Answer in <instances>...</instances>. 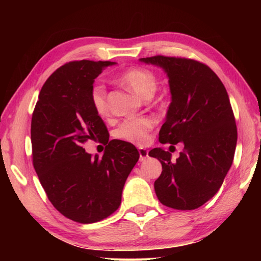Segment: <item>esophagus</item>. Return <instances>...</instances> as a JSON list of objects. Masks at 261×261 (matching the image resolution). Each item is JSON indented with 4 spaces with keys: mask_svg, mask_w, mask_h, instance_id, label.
Instances as JSON below:
<instances>
[{
    "mask_svg": "<svg viewBox=\"0 0 261 261\" xmlns=\"http://www.w3.org/2000/svg\"><path fill=\"white\" fill-rule=\"evenodd\" d=\"M139 156H140V162H143L148 158V150L145 148H139Z\"/></svg>",
    "mask_w": 261,
    "mask_h": 261,
    "instance_id": "34e87169",
    "label": "esophagus"
}]
</instances>
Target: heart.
<instances>
[{
    "label": "heart",
    "mask_w": 261,
    "mask_h": 261,
    "mask_svg": "<svg viewBox=\"0 0 261 261\" xmlns=\"http://www.w3.org/2000/svg\"><path fill=\"white\" fill-rule=\"evenodd\" d=\"M120 84L125 86L127 90L134 92L142 98H150L157 88V76L150 69L134 66L127 68L120 74L116 79ZM91 103L96 114L101 118H107L110 114L107 90L103 85H94L91 94ZM154 125V121L150 116H141V118L127 119L118 127L115 136L134 145L142 146L149 139V132Z\"/></svg>",
    "instance_id": "b5f03b06"
}]
</instances>
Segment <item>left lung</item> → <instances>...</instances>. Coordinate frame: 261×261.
<instances>
[{"label": "left lung", "instance_id": "obj_1", "mask_svg": "<svg viewBox=\"0 0 261 261\" xmlns=\"http://www.w3.org/2000/svg\"><path fill=\"white\" fill-rule=\"evenodd\" d=\"M141 62L164 68L171 103L159 131L162 143H184L176 162L162 148L149 151L163 166L154 181L159 202L175 210H195L212 198L233 162L237 124L223 83L195 59L157 56Z\"/></svg>", "mask_w": 261, "mask_h": 261}]
</instances>
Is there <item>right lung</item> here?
<instances>
[{
  "mask_svg": "<svg viewBox=\"0 0 261 261\" xmlns=\"http://www.w3.org/2000/svg\"><path fill=\"white\" fill-rule=\"evenodd\" d=\"M112 62L74 60L60 66L43 84L31 120L32 163L49 201L79 223L107 219L119 208L122 190L139 152L129 142L109 140L94 111V80ZM103 143L102 158L82 148Z\"/></svg>",
  "mask_w": 261,
  "mask_h": 261,
  "instance_id": "1",
  "label": "right lung"
}]
</instances>
